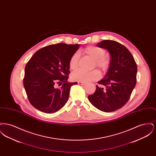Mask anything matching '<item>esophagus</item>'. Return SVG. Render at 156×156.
<instances>
[{"label": "esophagus", "instance_id": "34e87169", "mask_svg": "<svg viewBox=\"0 0 156 156\" xmlns=\"http://www.w3.org/2000/svg\"><path fill=\"white\" fill-rule=\"evenodd\" d=\"M78 83L79 85H85V84H86V83L83 82H78Z\"/></svg>", "mask_w": 156, "mask_h": 156}]
</instances>
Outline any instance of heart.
Listing matches in <instances>:
<instances>
[{"label": "heart", "instance_id": "obj_1", "mask_svg": "<svg viewBox=\"0 0 156 156\" xmlns=\"http://www.w3.org/2000/svg\"><path fill=\"white\" fill-rule=\"evenodd\" d=\"M84 52L95 59V65L102 71L105 73L109 69L111 64V59L108 55L105 54V50L104 48L97 46L90 45L84 49ZM79 59V52H75L71 56L69 61V67L71 70H75L77 68ZM100 77L101 73L97 69L91 71L78 70L73 73L71 76L73 81L83 82L95 81L99 79Z\"/></svg>", "mask_w": 156, "mask_h": 156}]
</instances>
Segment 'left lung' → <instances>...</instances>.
Wrapping results in <instances>:
<instances>
[{"instance_id": "1", "label": "left lung", "mask_w": 156, "mask_h": 156, "mask_svg": "<svg viewBox=\"0 0 156 156\" xmlns=\"http://www.w3.org/2000/svg\"><path fill=\"white\" fill-rule=\"evenodd\" d=\"M97 46L108 50L111 64L104 79L98 82L94 94L88 98L97 109L105 112L115 111L129 101L136 84L137 64L133 55L123 45L105 40Z\"/></svg>"}]
</instances>
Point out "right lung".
<instances>
[{"label": "right lung", "instance_id": "obj_1", "mask_svg": "<svg viewBox=\"0 0 156 156\" xmlns=\"http://www.w3.org/2000/svg\"><path fill=\"white\" fill-rule=\"evenodd\" d=\"M79 44L58 43L47 45L34 53L24 69L23 85L30 104L44 113L59 111L67 103L72 85L68 82L69 61ZM63 83L60 89L55 84Z\"/></svg>", "mask_w": 156, "mask_h": 156}]
</instances>
